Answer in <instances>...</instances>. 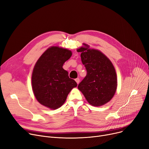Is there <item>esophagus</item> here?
I'll list each match as a JSON object with an SVG mask.
<instances>
[{"label":"esophagus","instance_id":"1","mask_svg":"<svg viewBox=\"0 0 149 149\" xmlns=\"http://www.w3.org/2000/svg\"><path fill=\"white\" fill-rule=\"evenodd\" d=\"M75 81L77 82V84H79V83H80V79H79V78H77V79H75Z\"/></svg>","mask_w":149,"mask_h":149}]
</instances>
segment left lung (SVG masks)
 Returning a JSON list of instances; mask_svg holds the SVG:
<instances>
[{
  "label": "left lung",
  "instance_id": "obj_1",
  "mask_svg": "<svg viewBox=\"0 0 149 149\" xmlns=\"http://www.w3.org/2000/svg\"><path fill=\"white\" fill-rule=\"evenodd\" d=\"M77 49L81 52L82 63L87 75L78 86L88 102L93 106H101L113 97L117 88V78L112 62L101 51L89 49V46Z\"/></svg>",
  "mask_w": 149,
  "mask_h": 149
}]
</instances>
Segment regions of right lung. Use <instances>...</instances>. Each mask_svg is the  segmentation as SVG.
<instances>
[{
  "mask_svg": "<svg viewBox=\"0 0 149 149\" xmlns=\"http://www.w3.org/2000/svg\"><path fill=\"white\" fill-rule=\"evenodd\" d=\"M72 52L58 46H51L38 58L32 74V88L37 100L51 109H57L65 102L70 91L77 87L63 68Z\"/></svg>",
  "mask_w": 149,
  "mask_h": 149,
  "instance_id": "obj_1",
  "label": "right lung"
}]
</instances>
